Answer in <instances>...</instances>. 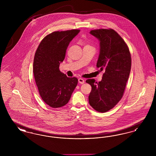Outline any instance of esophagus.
Returning <instances> with one entry per match:
<instances>
[{
  "label": "esophagus",
  "instance_id": "esophagus-1",
  "mask_svg": "<svg viewBox=\"0 0 156 156\" xmlns=\"http://www.w3.org/2000/svg\"><path fill=\"white\" fill-rule=\"evenodd\" d=\"M84 82H85L84 81V80L82 79V78H79L78 79V82L81 84H83L84 83Z\"/></svg>",
  "mask_w": 156,
  "mask_h": 156
}]
</instances>
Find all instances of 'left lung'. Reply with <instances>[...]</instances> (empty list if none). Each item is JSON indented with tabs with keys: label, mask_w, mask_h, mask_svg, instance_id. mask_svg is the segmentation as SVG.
Masks as SVG:
<instances>
[{
	"label": "left lung",
	"mask_w": 156,
	"mask_h": 156,
	"mask_svg": "<svg viewBox=\"0 0 156 156\" xmlns=\"http://www.w3.org/2000/svg\"><path fill=\"white\" fill-rule=\"evenodd\" d=\"M90 34L99 41L97 67L105 73L101 81H86L92 87L89 103L95 110L104 113L112 109L123 97L131 69V55L126 43L115 30L97 29Z\"/></svg>",
	"instance_id": "8db88e82"
}]
</instances>
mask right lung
<instances>
[{
	"label": "right lung",
	"mask_w": 156,
	"mask_h": 156,
	"mask_svg": "<svg viewBox=\"0 0 156 156\" xmlns=\"http://www.w3.org/2000/svg\"><path fill=\"white\" fill-rule=\"evenodd\" d=\"M80 30L54 31L42 40L35 53L33 74L39 94L45 103L53 108L68 102L78 83L59 69L67 47Z\"/></svg>",
	"instance_id": "obj_1"
}]
</instances>
